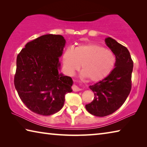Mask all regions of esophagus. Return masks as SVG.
Listing matches in <instances>:
<instances>
[{
  "instance_id": "esophagus-1",
  "label": "esophagus",
  "mask_w": 147,
  "mask_h": 147,
  "mask_svg": "<svg viewBox=\"0 0 147 147\" xmlns=\"http://www.w3.org/2000/svg\"><path fill=\"white\" fill-rule=\"evenodd\" d=\"M72 90H73L74 92H78V91L81 90V88H80L79 86L76 85V84H74V85L72 86Z\"/></svg>"
}]
</instances>
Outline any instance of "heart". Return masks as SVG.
Segmentation results:
<instances>
[{
	"mask_svg": "<svg viewBox=\"0 0 147 147\" xmlns=\"http://www.w3.org/2000/svg\"><path fill=\"white\" fill-rule=\"evenodd\" d=\"M64 68L67 74L73 76L80 68L83 78L93 82L107 78L114 69L116 57L112 51L94 43L79 45L75 48H68L62 57Z\"/></svg>",
	"mask_w": 147,
	"mask_h": 147,
	"instance_id": "obj_1",
	"label": "heart"
}]
</instances>
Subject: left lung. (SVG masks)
<instances>
[{"mask_svg": "<svg viewBox=\"0 0 147 147\" xmlns=\"http://www.w3.org/2000/svg\"><path fill=\"white\" fill-rule=\"evenodd\" d=\"M105 41L116 57L115 68L107 78L89 86L95 97L90 103L85 105L90 114L98 117L107 116L119 109L132 88L134 63L129 51L111 37Z\"/></svg>", "mask_w": 147, "mask_h": 147, "instance_id": "obj_1", "label": "left lung"}]
</instances>
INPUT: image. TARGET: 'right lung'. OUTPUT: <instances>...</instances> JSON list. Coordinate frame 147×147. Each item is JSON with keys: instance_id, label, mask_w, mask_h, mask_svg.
Here are the masks:
<instances>
[{"instance_id": "obj_1", "label": "right lung", "mask_w": 147, "mask_h": 147, "mask_svg": "<svg viewBox=\"0 0 147 147\" xmlns=\"http://www.w3.org/2000/svg\"><path fill=\"white\" fill-rule=\"evenodd\" d=\"M66 40L61 35L46 34L28 42L17 57L14 84L19 96L32 112L50 115L64 105L72 92L70 77L59 73Z\"/></svg>"}]
</instances>
